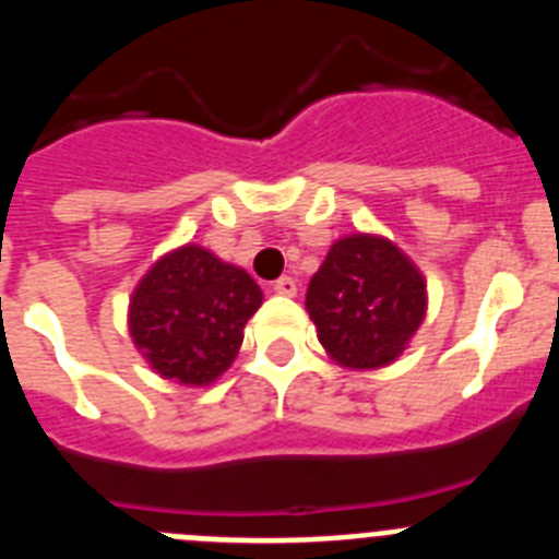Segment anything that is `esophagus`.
<instances>
[{"label": "esophagus", "instance_id": "obj_1", "mask_svg": "<svg viewBox=\"0 0 559 559\" xmlns=\"http://www.w3.org/2000/svg\"><path fill=\"white\" fill-rule=\"evenodd\" d=\"M274 290H276V294H283V296H296L294 276H280V280L274 283Z\"/></svg>", "mask_w": 559, "mask_h": 559}]
</instances>
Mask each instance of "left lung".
Segmentation results:
<instances>
[{
    "label": "left lung",
    "instance_id": "left-lung-1",
    "mask_svg": "<svg viewBox=\"0 0 559 559\" xmlns=\"http://www.w3.org/2000/svg\"><path fill=\"white\" fill-rule=\"evenodd\" d=\"M305 305L335 364L378 369L397 360L426 319V280L383 237L349 235L328 251Z\"/></svg>",
    "mask_w": 559,
    "mask_h": 559
}]
</instances>
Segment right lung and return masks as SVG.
I'll return each instance as SVG.
<instances>
[{"mask_svg": "<svg viewBox=\"0 0 559 559\" xmlns=\"http://www.w3.org/2000/svg\"><path fill=\"white\" fill-rule=\"evenodd\" d=\"M260 305L263 290L243 269L201 246H181L136 285L128 328L162 378L206 386L229 369Z\"/></svg>", "mask_w": 559, "mask_h": 559, "instance_id": "1", "label": "right lung"}]
</instances>
